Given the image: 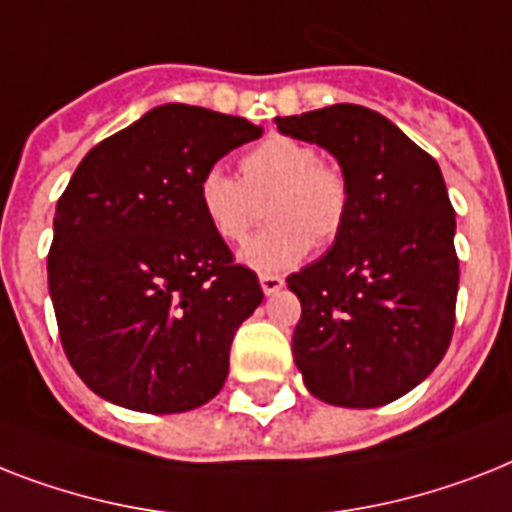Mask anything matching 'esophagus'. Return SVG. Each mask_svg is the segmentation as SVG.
Masks as SVG:
<instances>
[{
	"label": "esophagus",
	"mask_w": 512,
	"mask_h": 512,
	"mask_svg": "<svg viewBox=\"0 0 512 512\" xmlns=\"http://www.w3.org/2000/svg\"><path fill=\"white\" fill-rule=\"evenodd\" d=\"M260 286H263V292L270 297V294H276L284 289V278L273 276V273H263V276H260Z\"/></svg>",
	"instance_id": "obj_1"
}]
</instances>
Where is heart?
<instances>
[{
  "mask_svg": "<svg viewBox=\"0 0 512 512\" xmlns=\"http://www.w3.org/2000/svg\"><path fill=\"white\" fill-rule=\"evenodd\" d=\"M242 181L210 168L199 178V207L220 242L244 244L255 226L273 220L244 247L242 260L257 270H286L315 244H331L350 218V178L310 141L268 136L239 160Z\"/></svg>",
  "mask_w": 512,
  "mask_h": 512,
  "instance_id": "1",
  "label": "heart"
}]
</instances>
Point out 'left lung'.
I'll return each mask as SVG.
<instances>
[{
  "label": "left lung",
  "mask_w": 512,
  "mask_h": 512,
  "mask_svg": "<svg viewBox=\"0 0 512 512\" xmlns=\"http://www.w3.org/2000/svg\"><path fill=\"white\" fill-rule=\"evenodd\" d=\"M276 126L328 149L352 189L334 247L286 278L302 302L294 363L328 405H389L442 363L455 328L460 265L442 170L368 107L331 105Z\"/></svg>",
  "instance_id": "left-lung-1"
}]
</instances>
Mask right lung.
Segmentation results:
<instances>
[{
	"mask_svg": "<svg viewBox=\"0 0 512 512\" xmlns=\"http://www.w3.org/2000/svg\"><path fill=\"white\" fill-rule=\"evenodd\" d=\"M260 136L234 115L155 107L99 141L57 199L54 318L73 371L102 400L186 413L223 389L236 328L263 289L207 226L199 178Z\"/></svg>",
	"mask_w": 512,
	"mask_h": 512,
	"instance_id": "add662e5",
	"label": "right lung"
}]
</instances>
